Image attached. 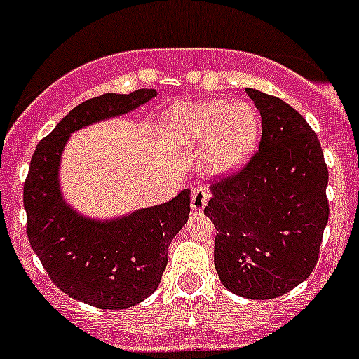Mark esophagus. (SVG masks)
Segmentation results:
<instances>
[{
	"label": "esophagus",
	"mask_w": 359,
	"mask_h": 359,
	"mask_svg": "<svg viewBox=\"0 0 359 359\" xmlns=\"http://www.w3.org/2000/svg\"><path fill=\"white\" fill-rule=\"evenodd\" d=\"M208 198H210V194H208V190L205 187H196L192 190V196H190V207H192V210L201 212L203 208L207 207Z\"/></svg>",
	"instance_id": "esophagus-1"
}]
</instances>
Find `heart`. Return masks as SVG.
Here are the masks:
<instances>
[{"mask_svg": "<svg viewBox=\"0 0 359 359\" xmlns=\"http://www.w3.org/2000/svg\"><path fill=\"white\" fill-rule=\"evenodd\" d=\"M165 129L185 147L205 152L212 172H233L252 156L261 136V115L253 104L224 98L180 104L167 111Z\"/></svg>", "mask_w": 359, "mask_h": 359, "instance_id": "1", "label": "heart"}]
</instances>
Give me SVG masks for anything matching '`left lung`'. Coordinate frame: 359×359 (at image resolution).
I'll use <instances>...</instances> for the list:
<instances>
[{"label": "left lung", "instance_id": "obj_1", "mask_svg": "<svg viewBox=\"0 0 359 359\" xmlns=\"http://www.w3.org/2000/svg\"><path fill=\"white\" fill-rule=\"evenodd\" d=\"M246 93L261 111L259 151L210 187L205 215L217 230L214 264L223 286L268 300L315 269L329 219V170L318 136L298 111L259 90Z\"/></svg>", "mask_w": 359, "mask_h": 359}]
</instances>
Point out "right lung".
<instances>
[{
	"instance_id": "1",
	"label": "right lung",
	"mask_w": 359,
	"mask_h": 359,
	"mask_svg": "<svg viewBox=\"0 0 359 359\" xmlns=\"http://www.w3.org/2000/svg\"><path fill=\"white\" fill-rule=\"evenodd\" d=\"M156 97V90L106 93L73 107L39 142L23 189L32 250L57 287L100 309H126L158 290L167 250L190 214V190L156 207L115 219H91L65 201L59 167L77 129L126 115Z\"/></svg>"
}]
</instances>
